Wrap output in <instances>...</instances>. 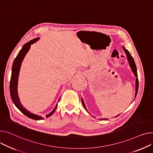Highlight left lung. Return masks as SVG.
<instances>
[{
	"mask_svg": "<svg viewBox=\"0 0 153 153\" xmlns=\"http://www.w3.org/2000/svg\"><path fill=\"white\" fill-rule=\"evenodd\" d=\"M123 48V51H125V52L127 54V58H128V62H129V64H130V66L131 67V69H132V71L134 73V75H135L137 76V78H136V91H135V96H134V97H136L137 96V93H138V74H137V67H136V65H135V63H134V61L132 57V56H131V54L130 53V52L127 50L125 49L124 48V47ZM82 104L85 107V109L87 111L86 107H85V103L83 101V100L82 99ZM120 115V114H119ZM119 115H117L116 117L117 116H119Z\"/></svg>",
	"mask_w": 153,
	"mask_h": 153,
	"instance_id": "1",
	"label": "left lung"
}]
</instances>
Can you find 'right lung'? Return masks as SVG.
Wrapping results in <instances>:
<instances>
[{
    "instance_id": "1",
    "label": "right lung",
    "mask_w": 153,
    "mask_h": 153,
    "mask_svg": "<svg viewBox=\"0 0 153 153\" xmlns=\"http://www.w3.org/2000/svg\"><path fill=\"white\" fill-rule=\"evenodd\" d=\"M37 40H38V38H35V39L29 41L28 42H27L26 44H25L24 45V46L23 47V48L19 52V54L17 55V56L15 59L13 63V65H12V75H11L10 82V96L12 98V100L18 109H19L24 115H25L26 117H29L31 119H33V120H38L43 119V118H42L41 116L34 115L32 113H30L27 110H26L23 107V106L21 104L20 100H19V96H18V93H17L18 78H19V74L20 68L22 60H23L24 57L25 56L26 53L29 51V49L31 47V44H33ZM57 104L56 105L54 109H53L50 114H49L46 115V118L49 117H50L51 115H52L53 114V112H55L57 107Z\"/></svg>"
}]
</instances>
